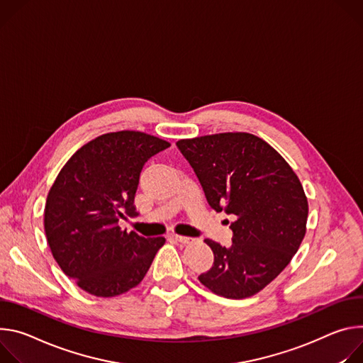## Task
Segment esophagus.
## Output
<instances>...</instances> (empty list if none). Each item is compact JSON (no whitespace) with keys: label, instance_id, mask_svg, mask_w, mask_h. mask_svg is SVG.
Wrapping results in <instances>:
<instances>
[{"label":"esophagus","instance_id":"obj_1","mask_svg":"<svg viewBox=\"0 0 363 363\" xmlns=\"http://www.w3.org/2000/svg\"><path fill=\"white\" fill-rule=\"evenodd\" d=\"M173 238H174L176 240H179V242H182V244H189L190 240H191V238H189V236H182V235H173Z\"/></svg>","mask_w":363,"mask_h":363}]
</instances>
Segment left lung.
I'll use <instances>...</instances> for the list:
<instances>
[{
  "label": "left lung",
  "instance_id": "obj_1",
  "mask_svg": "<svg viewBox=\"0 0 363 363\" xmlns=\"http://www.w3.org/2000/svg\"><path fill=\"white\" fill-rule=\"evenodd\" d=\"M176 144L211 208L236 218L229 248L205 239L215 261L199 281L226 298L259 293L290 264L306 235L308 203L297 174L268 143L248 133Z\"/></svg>",
  "mask_w": 363,
  "mask_h": 363
}]
</instances>
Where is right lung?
<instances>
[{
	"label": "right lung",
	"mask_w": 363,
	"mask_h": 363,
	"mask_svg": "<svg viewBox=\"0 0 363 363\" xmlns=\"http://www.w3.org/2000/svg\"><path fill=\"white\" fill-rule=\"evenodd\" d=\"M170 143L118 131L80 147L57 174L46 200L45 232L62 271L86 293L115 297L145 277L163 236L144 238L118 226L138 215L134 197L147 160Z\"/></svg>",
	"instance_id": "add662e5"
}]
</instances>
